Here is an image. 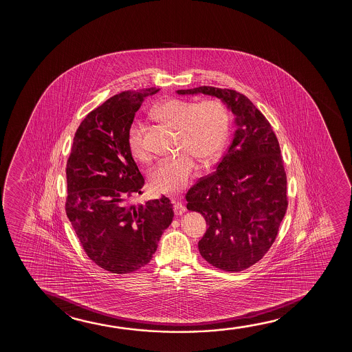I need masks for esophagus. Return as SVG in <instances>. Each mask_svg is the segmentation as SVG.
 <instances>
[{"mask_svg": "<svg viewBox=\"0 0 352 352\" xmlns=\"http://www.w3.org/2000/svg\"><path fill=\"white\" fill-rule=\"evenodd\" d=\"M186 212V209H185V207H184L183 203H174V212H175V215H183L184 212Z\"/></svg>", "mask_w": 352, "mask_h": 352, "instance_id": "34e87169", "label": "esophagus"}]
</instances>
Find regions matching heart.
Listing matches in <instances>:
<instances>
[{
  "label": "heart",
  "instance_id": "obj_1",
  "mask_svg": "<svg viewBox=\"0 0 352 352\" xmlns=\"http://www.w3.org/2000/svg\"><path fill=\"white\" fill-rule=\"evenodd\" d=\"M155 118L179 131L178 150L174 159L164 160L151 172V183L160 192L184 191L197 170V159L210 164L219 157L230 133V114L225 103L209 98L201 102L169 98L153 111ZM127 146L137 161L148 162L151 155L145 144V126L135 122L127 133Z\"/></svg>",
  "mask_w": 352,
  "mask_h": 352
}]
</instances>
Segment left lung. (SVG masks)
Wrapping results in <instances>:
<instances>
[{
  "label": "left lung",
  "mask_w": 352,
  "mask_h": 352,
  "mask_svg": "<svg viewBox=\"0 0 352 352\" xmlns=\"http://www.w3.org/2000/svg\"><path fill=\"white\" fill-rule=\"evenodd\" d=\"M179 95L204 94L226 103L238 126L217 170L186 193L188 210L201 212L208 230L198 249L225 272L246 270L273 245L287 209V182L279 142L270 121L241 92L199 87Z\"/></svg>",
  "instance_id": "1"
}]
</instances>
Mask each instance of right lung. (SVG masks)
<instances>
[{"label":"right lung","mask_w":352,"mask_h":352,"mask_svg":"<svg viewBox=\"0 0 352 352\" xmlns=\"http://www.w3.org/2000/svg\"><path fill=\"white\" fill-rule=\"evenodd\" d=\"M159 89L124 91L90 111L78 127L67 160L66 214L89 258L116 274L149 263L173 220L168 198L133 206L144 178L127 133L144 98Z\"/></svg>","instance_id":"add662e5"}]
</instances>
